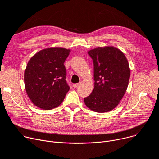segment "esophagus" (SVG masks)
Masks as SVG:
<instances>
[{"instance_id": "esophagus-1", "label": "esophagus", "mask_w": 159, "mask_h": 159, "mask_svg": "<svg viewBox=\"0 0 159 159\" xmlns=\"http://www.w3.org/2000/svg\"><path fill=\"white\" fill-rule=\"evenodd\" d=\"M79 85H80L79 83H78V84H73V87H74V88H76V87H79Z\"/></svg>"}]
</instances>
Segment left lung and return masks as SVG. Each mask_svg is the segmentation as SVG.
I'll list each match as a JSON object with an SVG mask.
<instances>
[{
	"label": "left lung",
	"instance_id": "obj_1",
	"mask_svg": "<svg viewBox=\"0 0 159 159\" xmlns=\"http://www.w3.org/2000/svg\"><path fill=\"white\" fill-rule=\"evenodd\" d=\"M94 63V88L84 98L88 108L109 112L120 102L128 85L130 69L125 54L112 46L97 47L88 52Z\"/></svg>",
	"mask_w": 159,
	"mask_h": 159
}]
</instances>
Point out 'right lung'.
<instances>
[{"label":"right lung","instance_id":"add662e5","mask_svg":"<svg viewBox=\"0 0 159 159\" xmlns=\"http://www.w3.org/2000/svg\"><path fill=\"white\" fill-rule=\"evenodd\" d=\"M70 49L51 47L39 51L29 60L25 70V85L31 101L50 110L60 106L70 87L63 65Z\"/></svg>","mask_w":159,"mask_h":159}]
</instances>
